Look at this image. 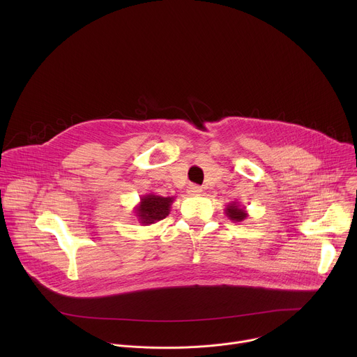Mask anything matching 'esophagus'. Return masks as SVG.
Segmentation results:
<instances>
[{
	"mask_svg": "<svg viewBox=\"0 0 357 357\" xmlns=\"http://www.w3.org/2000/svg\"><path fill=\"white\" fill-rule=\"evenodd\" d=\"M188 193H189L190 196H197V195L202 193V188L197 186V185H189V186H188Z\"/></svg>",
	"mask_w": 357,
	"mask_h": 357,
	"instance_id": "34e87169",
	"label": "esophagus"
}]
</instances>
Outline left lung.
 Here are the masks:
<instances>
[{
  "label": "left lung",
  "mask_w": 357,
  "mask_h": 357,
  "mask_svg": "<svg viewBox=\"0 0 357 357\" xmlns=\"http://www.w3.org/2000/svg\"><path fill=\"white\" fill-rule=\"evenodd\" d=\"M225 213L233 222H243L248 216L245 206H241L238 202H231V203H229V205H226Z\"/></svg>",
  "instance_id": "obj_1"
}]
</instances>
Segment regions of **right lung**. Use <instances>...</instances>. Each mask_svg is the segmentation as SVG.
<instances>
[{
    "label": "right lung",
    "mask_w": 357,
    "mask_h": 357,
    "mask_svg": "<svg viewBox=\"0 0 357 357\" xmlns=\"http://www.w3.org/2000/svg\"><path fill=\"white\" fill-rule=\"evenodd\" d=\"M174 196H160L154 193H145L139 197V203L134 208L137 220L142 226H149L165 219L171 212Z\"/></svg>",
    "instance_id": "1"
}]
</instances>
